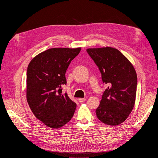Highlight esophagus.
Here are the masks:
<instances>
[{
  "instance_id": "esophagus-1",
  "label": "esophagus",
  "mask_w": 158,
  "mask_h": 158,
  "mask_svg": "<svg viewBox=\"0 0 158 158\" xmlns=\"http://www.w3.org/2000/svg\"><path fill=\"white\" fill-rule=\"evenodd\" d=\"M78 101L80 102H84L85 101V98H79L78 99Z\"/></svg>"
}]
</instances>
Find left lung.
<instances>
[{
  "label": "left lung",
  "instance_id": "left-lung-1",
  "mask_svg": "<svg viewBox=\"0 0 158 158\" xmlns=\"http://www.w3.org/2000/svg\"><path fill=\"white\" fill-rule=\"evenodd\" d=\"M86 51L101 72L103 82L109 85L95 111L97 117L106 125H120L135 106L136 70L127 57L115 48L106 47Z\"/></svg>",
  "mask_w": 158,
  "mask_h": 158
}]
</instances>
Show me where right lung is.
Listing matches in <instances>:
<instances>
[{"instance_id":"1","label":"right lung","mask_w":158,"mask_h":158,"mask_svg":"<svg viewBox=\"0 0 158 158\" xmlns=\"http://www.w3.org/2000/svg\"><path fill=\"white\" fill-rule=\"evenodd\" d=\"M81 47L52 48L36 55L27 66L26 98L35 117L47 127L59 128L73 117L76 104L65 93L66 71Z\"/></svg>"}]
</instances>
